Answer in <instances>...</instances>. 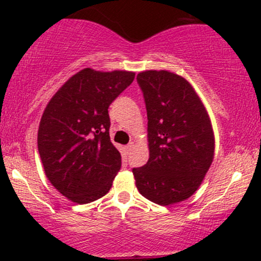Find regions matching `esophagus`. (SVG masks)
<instances>
[{
  "label": "esophagus",
  "mask_w": 261,
  "mask_h": 261,
  "mask_svg": "<svg viewBox=\"0 0 261 261\" xmlns=\"http://www.w3.org/2000/svg\"><path fill=\"white\" fill-rule=\"evenodd\" d=\"M134 146H135V143H134V142H130V143H128V145L126 146V147H125V149H126L127 153H131V151H133V149H134Z\"/></svg>",
  "instance_id": "obj_1"
}]
</instances>
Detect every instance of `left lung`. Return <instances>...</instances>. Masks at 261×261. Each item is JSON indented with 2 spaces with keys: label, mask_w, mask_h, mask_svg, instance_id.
I'll return each mask as SVG.
<instances>
[{
  "label": "left lung",
  "mask_w": 261,
  "mask_h": 261,
  "mask_svg": "<svg viewBox=\"0 0 261 261\" xmlns=\"http://www.w3.org/2000/svg\"><path fill=\"white\" fill-rule=\"evenodd\" d=\"M136 80L147 110L149 148L147 163L133 169L137 190L162 206L184 201L199 189L214 161L207 110L179 74L149 70Z\"/></svg>",
  "instance_id": "8db88e82"
}]
</instances>
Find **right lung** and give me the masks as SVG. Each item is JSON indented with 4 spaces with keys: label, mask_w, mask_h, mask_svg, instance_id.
I'll list each match as a JSON object with an SVG mask.
<instances>
[{
    "label": "right lung",
    "mask_w": 261,
    "mask_h": 261,
    "mask_svg": "<svg viewBox=\"0 0 261 261\" xmlns=\"http://www.w3.org/2000/svg\"><path fill=\"white\" fill-rule=\"evenodd\" d=\"M135 72L83 68L54 94L38 130L45 174L59 193L76 203L100 199L121 167L109 136L108 108L133 83Z\"/></svg>",
    "instance_id": "right-lung-1"
}]
</instances>
